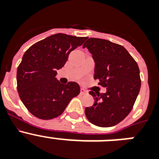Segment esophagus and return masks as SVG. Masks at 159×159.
Wrapping results in <instances>:
<instances>
[{"instance_id":"esophagus-1","label":"esophagus","mask_w":159,"mask_h":159,"mask_svg":"<svg viewBox=\"0 0 159 159\" xmlns=\"http://www.w3.org/2000/svg\"><path fill=\"white\" fill-rule=\"evenodd\" d=\"M84 94H87V92L84 89L81 88V89H80V95H84Z\"/></svg>"}]
</instances>
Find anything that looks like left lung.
<instances>
[{
    "label": "left lung",
    "instance_id": "obj_1",
    "mask_svg": "<svg viewBox=\"0 0 159 159\" xmlns=\"http://www.w3.org/2000/svg\"><path fill=\"white\" fill-rule=\"evenodd\" d=\"M95 61L94 79L106 93L89 92L95 102L85 108L87 119L101 127L115 126L128 116L141 87L139 68L127 49L109 40L89 38L84 43Z\"/></svg>",
    "mask_w": 159,
    "mask_h": 159
}]
</instances>
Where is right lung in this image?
<instances>
[{"instance_id": "right-lung-1", "label": "right lung", "mask_w": 159, "mask_h": 159, "mask_svg": "<svg viewBox=\"0 0 159 159\" xmlns=\"http://www.w3.org/2000/svg\"><path fill=\"white\" fill-rule=\"evenodd\" d=\"M86 39L57 33L34 43L25 52L16 71L17 92L25 107L36 118L58 117L80 94L77 83L60 84L56 75L69 53Z\"/></svg>"}]
</instances>
